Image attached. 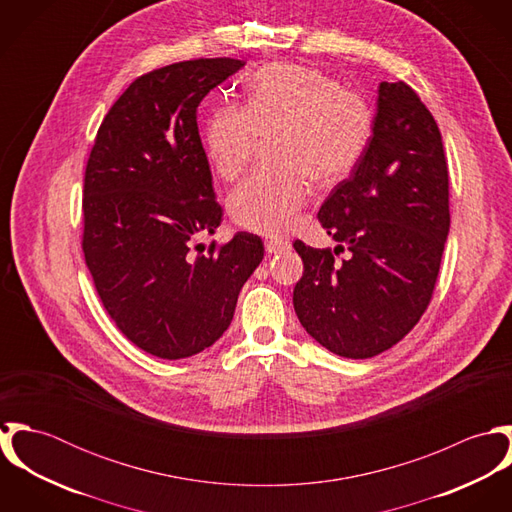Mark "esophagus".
Returning <instances> with one entry per match:
<instances>
[{
	"instance_id": "34e87169",
	"label": "esophagus",
	"mask_w": 512,
	"mask_h": 512,
	"mask_svg": "<svg viewBox=\"0 0 512 512\" xmlns=\"http://www.w3.org/2000/svg\"><path fill=\"white\" fill-rule=\"evenodd\" d=\"M290 248H292V244L288 240H268L266 242L268 254H282V252H288Z\"/></svg>"
}]
</instances>
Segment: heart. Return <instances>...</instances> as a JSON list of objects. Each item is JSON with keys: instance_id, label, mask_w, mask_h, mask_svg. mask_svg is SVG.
I'll list each match as a JSON object with an SVG mask.
<instances>
[{"instance_id": "heart-1", "label": "heart", "mask_w": 512, "mask_h": 512, "mask_svg": "<svg viewBox=\"0 0 512 512\" xmlns=\"http://www.w3.org/2000/svg\"><path fill=\"white\" fill-rule=\"evenodd\" d=\"M372 130L374 116L363 94L315 69L274 63L252 76L240 108L211 112L203 147L211 169L232 181L246 169L258 138L276 136L272 155L280 169L242 181L228 199V213L244 230L282 236L309 201V179L323 187L347 179Z\"/></svg>"}]
</instances>
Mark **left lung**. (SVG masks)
I'll use <instances>...</instances> for the list:
<instances>
[{"label":"left lung","instance_id":"obj_1","mask_svg":"<svg viewBox=\"0 0 512 512\" xmlns=\"http://www.w3.org/2000/svg\"><path fill=\"white\" fill-rule=\"evenodd\" d=\"M317 219L351 252L293 242L303 276L293 309L303 329L345 359L402 341L430 305L449 232V179L438 124L402 80L380 82L368 149Z\"/></svg>","mask_w":512,"mask_h":512}]
</instances>
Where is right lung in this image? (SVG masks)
<instances>
[{
  "instance_id": "1",
  "label": "right lung",
  "mask_w": 512,
  "mask_h": 512,
  "mask_svg": "<svg viewBox=\"0 0 512 512\" xmlns=\"http://www.w3.org/2000/svg\"><path fill=\"white\" fill-rule=\"evenodd\" d=\"M244 65L195 59L138 76L102 120L86 163V266L116 327L159 359H187L220 339L264 258L250 232L207 252L195 246L222 220L197 108Z\"/></svg>"
}]
</instances>
